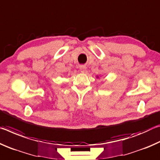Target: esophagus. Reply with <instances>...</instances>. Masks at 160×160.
<instances>
[{"label":"esophagus","mask_w":160,"mask_h":160,"mask_svg":"<svg viewBox=\"0 0 160 160\" xmlns=\"http://www.w3.org/2000/svg\"><path fill=\"white\" fill-rule=\"evenodd\" d=\"M86 70H87V67L85 66H81L80 67V70L82 73H85L86 72Z\"/></svg>","instance_id":"obj_1"}]
</instances>
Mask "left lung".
Listing matches in <instances>:
<instances>
[{
    "label": "left lung",
    "mask_w": 160,
    "mask_h": 160,
    "mask_svg": "<svg viewBox=\"0 0 160 160\" xmlns=\"http://www.w3.org/2000/svg\"><path fill=\"white\" fill-rule=\"evenodd\" d=\"M97 78H98V77H97Z\"/></svg>",
    "instance_id": "1"
}]
</instances>
